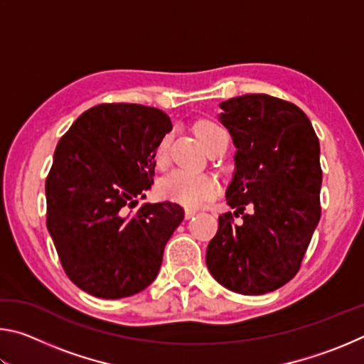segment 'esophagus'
<instances>
[{
	"label": "esophagus",
	"mask_w": 364,
	"mask_h": 364,
	"mask_svg": "<svg viewBox=\"0 0 364 364\" xmlns=\"http://www.w3.org/2000/svg\"><path fill=\"white\" fill-rule=\"evenodd\" d=\"M194 215H196V210H193V208H186V210H184V218H186V220L193 218Z\"/></svg>",
	"instance_id": "obj_1"
}]
</instances>
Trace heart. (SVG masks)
Masks as SVG:
<instances>
[{"mask_svg":"<svg viewBox=\"0 0 364 364\" xmlns=\"http://www.w3.org/2000/svg\"><path fill=\"white\" fill-rule=\"evenodd\" d=\"M197 133L207 147H210L220 136L226 134L223 128L208 120L200 122L197 125ZM171 143H173V133L171 132L165 133L162 139L159 141L156 152H154V159H156L159 168H165L168 165ZM157 191L159 196L165 200L196 208L215 199L220 193V184L212 175L197 173V171L191 170H175L159 181Z\"/></svg>","mask_w":364,"mask_h":364,"instance_id":"1","label":"heart"}]
</instances>
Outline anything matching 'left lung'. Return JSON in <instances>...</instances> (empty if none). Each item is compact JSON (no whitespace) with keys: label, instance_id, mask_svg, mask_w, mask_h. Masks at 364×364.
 <instances>
[{"label":"left lung","instance_id":"left-lung-1","mask_svg":"<svg viewBox=\"0 0 364 364\" xmlns=\"http://www.w3.org/2000/svg\"><path fill=\"white\" fill-rule=\"evenodd\" d=\"M220 106L237 147L226 200L244 223L220 215L207 268L232 292L267 294L297 274L321 218L319 141L304 110L279 97L244 95ZM249 203L252 215L243 213Z\"/></svg>","mask_w":364,"mask_h":364}]
</instances>
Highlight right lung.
<instances>
[{"label":"right lung","instance_id":"obj_1","mask_svg":"<svg viewBox=\"0 0 364 364\" xmlns=\"http://www.w3.org/2000/svg\"><path fill=\"white\" fill-rule=\"evenodd\" d=\"M170 130L160 109L106 102L85 110L59 139L46 176V226L65 274L95 297L149 286L184 218L171 202L132 212L154 183V152Z\"/></svg>","mask_w":364,"mask_h":364}]
</instances>
